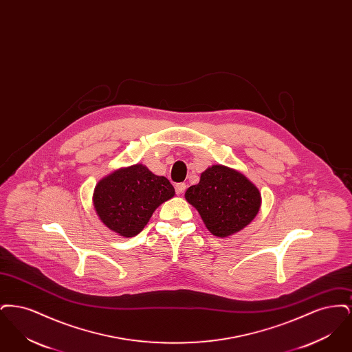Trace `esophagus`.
I'll return each mask as SVG.
<instances>
[{
	"label": "esophagus",
	"instance_id": "34e87169",
	"mask_svg": "<svg viewBox=\"0 0 352 352\" xmlns=\"http://www.w3.org/2000/svg\"><path fill=\"white\" fill-rule=\"evenodd\" d=\"M175 191H177V194H179V195H182L184 191H186V184H175Z\"/></svg>",
	"mask_w": 352,
	"mask_h": 352
}]
</instances>
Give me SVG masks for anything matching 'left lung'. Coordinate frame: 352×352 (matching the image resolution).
<instances>
[{
  "instance_id": "1",
  "label": "left lung",
  "mask_w": 352,
  "mask_h": 352,
  "mask_svg": "<svg viewBox=\"0 0 352 352\" xmlns=\"http://www.w3.org/2000/svg\"><path fill=\"white\" fill-rule=\"evenodd\" d=\"M184 198L198 210L207 230L218 237L245 228L261 206L258 188L244 174L223 165L204 170L199 184L188 187Z\"/></svg>"
}]
</instances>
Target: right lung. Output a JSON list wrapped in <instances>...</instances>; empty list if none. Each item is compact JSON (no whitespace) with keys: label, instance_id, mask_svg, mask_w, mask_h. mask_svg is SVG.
Here are the masks:
<instances>
[{"label":"right lung","instance_id":"obj_1","mask_svg":"<svg viewBox=\"0 0 352 352\" xmlns=\"http://www.w3.org/2000/svg\"><path fill=\"white\" fill-rule=\"evenodd\" d=\"M174 195L168 178L138 164L100 179L94 191V207L111 231L133 237L144 230L155 208Z\"/></svg>","mask_w":352,"mask_h":352}]
</instances>
